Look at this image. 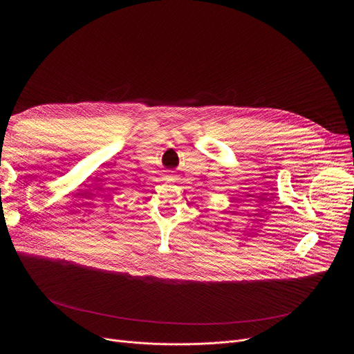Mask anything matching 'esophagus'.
I'll return each mask as SVG.
<instances>
[{
  "mask_svg": "<svg viewBox=\"0 0 354 354\" xmlns=\"http://www.w3.org/2000/svg\"><path fill=\"white\" fill-rule=\"evenodd\" d=\"M176 178H178V176L174 174V171H167V174H165V180H168V182H175Z\"/></svg>",
  "mask_w": 354,
  "mask_h": 354,
  "instance_id": "34e87169",
  "label": "esophagus"
}]
</instances>
